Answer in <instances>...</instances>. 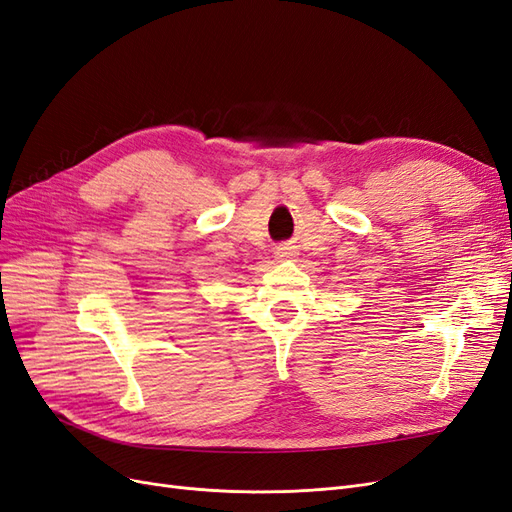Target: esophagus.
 Here are the masks:
<instances>
[{
	"instance_id": "1",
	"label": "esophagus",
	"mask_w": 512,
	"mask_h": 512,
	"mask_svg": "<svg viewBox=\"0 0 512 512\" xmlns=\"http://www.w3.org/2000/svg\"><path fill=\"white\" fill-rule=\"evenodd\" d=\"M275 256H277V258H292V256H294V247L288 245V243H284V245L277 247Z\"/></svg>"
}]
</instances>
